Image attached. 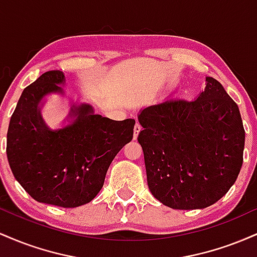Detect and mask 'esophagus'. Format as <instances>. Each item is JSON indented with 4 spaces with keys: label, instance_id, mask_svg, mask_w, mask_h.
Masks as SVG:
<instances>
[{
    "label": "esophagus",
    "instance_id": "obj_1",
    "mask_svg": "<svg viewBox=\"0 0 257 257\" xmlns=\"http://www.w3.org/2000/svg\"><path fill=\"white\" fill-rule=\"evenodd\" d=\"M140 131H141L140 123H137V124H135V126H134V139L138 138V135H139V133H140Z\"/></svg>",
    "mask_w": 257,
    "mask_h": 257
}]
</instances>
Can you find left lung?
I'll return each instance as SVG.
<instances>
[{
    "label": "left lung",
    "mask_w": 257,
    "mask_h": 257,
    "mask_svg": "<svg viewBox=\"0 0 257 257\" xmlns=\"http://www.w3.org/2000/svg\"><path fill=\"white\" fill-rule=\"evenodd\" d=\"M138 141L155 198L179 210L216 203L243 164L244 132L238 105L219 81L206 77L196 100L169 98L144 108Z\"/></svg>",
    "instance_id": "obj_1"
}]
</instances>
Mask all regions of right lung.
Wrapping results in <instances>:
<instances>
[{"instance_id": "right-lung-1", "label": "right lung", "mask_w": 257, "mask_h": 257, "mask_svg": "<svg viewBox=\"0 0 257 257\" xmlns=\"http://www.w3.org/2000/svg\"><path fill=\"white\" fill-rule=\"evenodd\" d=\"M64 73L44 72L26 87L11 117L7 157L17 181L35 200L76 208L95 198L111 162L132 141L135 119L113 120L73 104L70 124L52 131L41 114L43 98L64 94Z\"/></svg>"}]
</instances>
